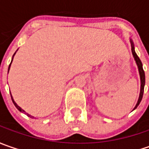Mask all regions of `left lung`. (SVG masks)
<instances>
[{"mask_svg": "<svg viewBox=\"0 0 149 149\" xmlns=\"http://www.w3.org/2000/svg\"><path fill=\"white\" fill-rule=\"evenodd\" d=\"M131 42V46H132V53H133V55L134 57V60L137 63V65H138V68H139V74H140V79H141V89H140V95H139V100H138V103L135 106V108L134 109H135L139 104H140L141 100H142V98H143V90H144V85H145V74H144V71H143V65H142V62H141L140 59L139 58V56L137 55V54L135 53L134 51V44H133V41L130 40Z\"/></svg>", "mask_w": 149, "mask_h": 149, "instance_id": "left-lung-1", "label": "left lung"}]
</instances>
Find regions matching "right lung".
I'll return each mask as SVG.
<instances>
[{"label": "right lung", "mask_w": 149, "mask_h": 149, "mask_svg": "<svg viewBox=\"0 0 149 149\" xmlns=\"http://www.w3.org/2000/svg\"><path fill=\"white\" fill-rule=\"evenodd\" d=\"M15 54H14V55H15ZM14 55H13V57H14ZM12 60H13V58H12ZM11 62H12V60H11ZM11 62H10V64H11ZM10 65H9V68H8V72H9V70H10ZM11 100H12V102H13V104H15V107H16V109H18V110H19V111H20V112H23V113H26V115H27V116H29V117H31V118H34V117H33V116H31V115H30V114H29V113H26V112L24 111V110H23V109H21V108H20V107H19V106L17 105V104H16V103H15V101H14V100H13V99H12V96H11Z\"/></svg>", "instance_id": "1"}]
</instances>
